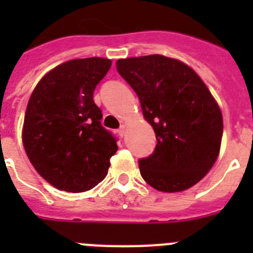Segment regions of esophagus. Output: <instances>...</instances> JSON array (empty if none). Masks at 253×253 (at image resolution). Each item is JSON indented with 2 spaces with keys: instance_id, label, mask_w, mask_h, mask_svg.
<instances>
[{
  "instance_id": "esophagus-1",
  "label": "esophagus",
  "mask_w": 253,
  "mask_h": 253,
  "mask_svg": "<svg viewBox=\"0 0 253 253\" xmlns=\"http://www.w3.org/2000/svg\"><path fill=\"white\" fill-rule=\"evenodd\" d=\"M125 131H126V125L122 124V125H120V128L118 129V134H119L120 137H124Z\"/></svg>"
}]
</instances>
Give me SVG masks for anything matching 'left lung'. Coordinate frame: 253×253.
<instances>
[{
	"instance_id": "8db88e82",
	"label": "left lung",
	"mask_w": 253,
	"mask_h": 253,
	"mask_svg": "<svg viewBox=\"0 0 253 253\" xmlns=\"http://www.w3.org/2000/svg\"><path fill=\"white\" fill-rule=\"evenodd\" d=\"M116 69L139 97L157 146L139 160L147 184L165 193L190 189L218 158L223 116L207 84L193 68L153 54L116 62Z\"/></svg>"
}]
</instances>
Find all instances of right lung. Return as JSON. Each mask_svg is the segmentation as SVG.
Here are the masks:
<instances>
[{
	"mask_svg": "<svg viewBox=\"0 0 253 253\" xmlns=\"http://www.w3.org/2000/svg\"><path fill=\"white\" fill-rule=\"evenodd\" d=\"M111 60L72 59L46 73L26 107L22 143L31 165L58 190L84 193L101 182L116 138L101 125L93 91Z\"/></svg>",
	"mask_w": 253,
	"mask_h": 253,
	"instance_id": "right-lung-1",
	"label": "right lung"
}]
</instances>
